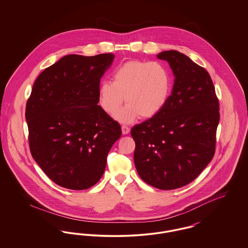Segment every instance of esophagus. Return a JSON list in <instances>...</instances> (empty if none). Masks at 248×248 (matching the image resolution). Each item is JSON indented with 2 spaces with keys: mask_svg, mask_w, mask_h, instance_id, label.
<instances>
[{
  "mask_svg": "<svg viewBox=\"0 0 248 248\" xmlns=\"http://www.w3.org/2000/svg\"><path fill=\"white\" fill-rule=\"evenodd\" d=\"M122 132H123V135H127L130 132V128L126 125H123L122 126Z\"/></svg>",
  "mask_w": 248,
  "mask_h": 248,
  "instance_id": "34e87169",
  "label": "esophagus"
}]
</instances>
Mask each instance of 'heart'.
<instances>
[{"instance_id": "1", "label": "heart", "mask_w": 248, "mask_h": 248, "mask_svg": "<svg viewBox=\"0 0 248 248\" xmlns=\"http://www.w3.org/2000/svg\"><path fill=\"white\" fill-rule=\"evenodd\" d=\"M172 83V74L164 63L131 59L114 70L111 82L99 84L97 102L113 116L125 99L127 104L116 115L122 123H131L139 116L153 118L166 105Z\"/></svg>"}]
</instances>
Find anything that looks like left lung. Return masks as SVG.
<instances>
[{"label":"left lung","instance_id":"8db88e82","mask_svg":"<svg viewBox=\"0 0 248 248\" xmlns=\"http://www.w3.org/2000/svg\"><path fill=\"white\" fill-rule=\"evenodd\" d=\"M157 58L167 61L175 75L172 92L162 111L135 125L131 136L140 177L168 190L189 184L211 162L219 103L205 69L176 50Z\"/></svg>","mask_w":248,"mask_h":248}]
</instances>
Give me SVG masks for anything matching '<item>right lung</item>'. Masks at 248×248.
Returning <instances> with one entry per match:
<instances>
[{"label": "right lung", "mask_w": 248, "mask_h": 248, "mask_svg": "<svg viewBox=\"0 0 248 248\" xmlns=\"http://www.w3.org/2000/svg\"><path fill=\"white\" fill-rule=\"evenodd\" d=\"M114 55H68L43 71L26 105L30 150L51 180L66 189L94 186L118 140V122L97 105L100 79Z\"/></svg>", "instance_id": "obj_1"}]
</instances>
